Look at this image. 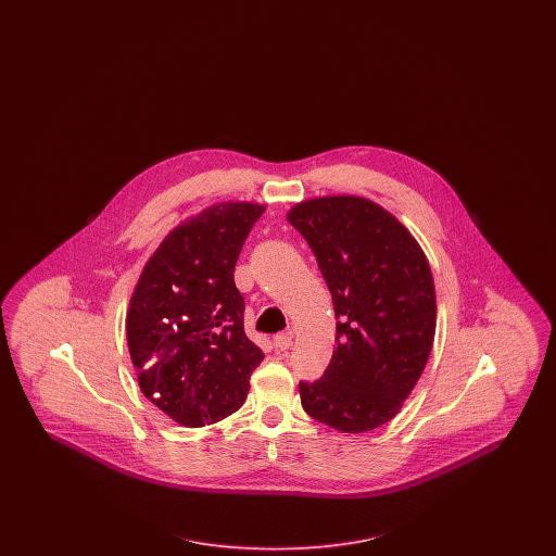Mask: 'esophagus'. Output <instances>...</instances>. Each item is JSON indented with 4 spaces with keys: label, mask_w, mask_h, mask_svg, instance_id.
I'll list each match as a JSON object with an SVG mask.
<instances>
[{
    "label": "esophagus",
    "mask_w": 556,
    "mask_h": 556,
    "mask_svg": "<svg viewBox=\"0 0 556 556\" xmlns=\"http://www.w3.org/2000/svg\"><path fill=\"white\" fill-rule=\"evenodd\" d=\"M291 338H293V333H291V331L277 333V336L273 338V344H275V348H279V350H288L291 345Z\"/></svg>",
    "instance_id": "34e87169"
}]
</instances>
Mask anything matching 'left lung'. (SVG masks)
Returning a JSON list of instances; mask_svg holds the SVG:
<instances>
[{
  "label": "left lung",
  "mask_w": 556,
  "mask_h": 556,
  "mask_svg": "<svg viewBox=\"0 0 556 556\" xmlns=\"http://www.w3.org/2000/svg\"><path fill=\"white\" fill-rule=\"evenodd\" d=\"M288 220L317 256L338 318L329 367L300 381L302 408L345 433L388 424L433 345L435 290L424 250L390 212L356 195L302 202Z\"/></svg>",
  "instance_id": "8db88e82"
}]
</instances>
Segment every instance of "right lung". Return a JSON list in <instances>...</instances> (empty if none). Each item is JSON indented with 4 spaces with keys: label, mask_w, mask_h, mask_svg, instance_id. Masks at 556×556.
Returning a JSON list of instances; mask_svg holds the SVG:
<instances>
[{
    "label": "right lung",
    "mask_w": 556,
    "mask_h": 556,
    "mask_svg": "<svg viewBox=\"0 0 556 556\" xmlns=\"http://www.w3.org/2000/svg\"><path fill=\"white\" fill-rule=\"evenodd\" d=\"M258 204H218L160 243L132 291L127 342L139 388L186 427L236 413L265 354L243 331L233 270Z\"/></svg>",
    "instance_id": "add662e5"
}]
</instances>
